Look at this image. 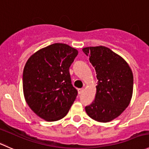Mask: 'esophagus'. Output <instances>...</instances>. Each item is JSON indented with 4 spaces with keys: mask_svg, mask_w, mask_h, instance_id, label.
Returning <instances> with one entry per match:
<instances>
[{
    "mask_svg": "<svg viewBox=\"0 0 149 149\" xmlns=\"http://www.w3.org/2000/svg\"><path fill=\"white\" fill-rule=\"evenodd\" d=\"M83 91H84L83 88H79V89H78V93L81 94L82 92H83Z\"/></svg>",
    "mask_w": 149,
    "mask_h": 149,
    "instance_id": "34e87169",
    "label": "esophagus"
}]
</instances>
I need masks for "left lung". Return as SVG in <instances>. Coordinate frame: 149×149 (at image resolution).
<instances>
[{
    "mask_svg": "<svg viewBox=\"0 0 149 149\" xmlns=\"http://www.w3.org/2000/svg\"><path fill=\"white\" fill-rule=\"evenodd\" d=\"M98 79L95 100L85 107L88 115L101 123H108L120 116L129 105L133 91V75L127 63L104 46L87 47Z\"/></svg>",
    "mask_w": 149,
    "mask_h": 149,
    "instance_id": "1",
    "label": "left lung"
}]
</instances>
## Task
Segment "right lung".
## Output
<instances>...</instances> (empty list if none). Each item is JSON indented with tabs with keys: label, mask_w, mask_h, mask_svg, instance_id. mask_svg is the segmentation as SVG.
I'll use <instances>...</instances> for the list:
<instances>
[{
	"label": "right lung",
	"mask_w": 149,
	"mask_h": 149,
	"mask_svg": "<svg viewBox=\"0 0 149 149\" xmlns=\"http://www.w3.org/2000/svg\"><path fill=\"white\" fill-rule=\"evenodd\" d=\"M78 51L67 44L54 43L31 56L23 71L26 102L40 118L48 122L65 117L77 95L70 67Z\"/></svg>",
	"instance_id": "1"
}]
</instances>
